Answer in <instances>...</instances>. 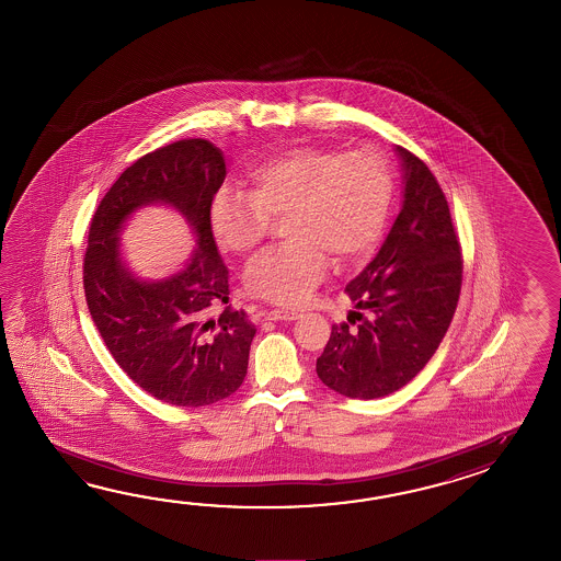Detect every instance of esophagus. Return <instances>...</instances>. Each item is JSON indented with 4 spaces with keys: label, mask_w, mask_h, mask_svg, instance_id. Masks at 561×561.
I'll use <instances>...</instances> for the list:
<instances>
[{
    "label": "esophagus",
    "mask_w": 561,
    "mask_h": 561,
    "mask_svg": "<svg viewBox=\"0 0 561 561\" xmlns=\"http://www.w3.org/2000/svg\"><path fill=\"white\" fill-rule=\"evenodd\" d=\"M298 317L300 314L295 312V310L273 309L264 312L266 321H297Z\"/></svg>",
    "instance_id": "1"
}]
</instances>
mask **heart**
<instances>
[{"instance_id":"b5f03b06","label":"heart","mask_w":561,"mask_h":561,"mask_svg":"<svg viewBox=\"0 0 561 561\" xmlns=\"http://www.w3.org/2000/svg\"><path fill=\"white\" fill-rule=\"evenodd\" d=\"M249 194L218 192L210 228L222 251L249 254L285 218V249L259 256L244 273L252 297L298 307L339 264L365 261L381 239L393 198L387 162L373 152L341 154L300 146L249 172Z\"/></svg>"}]
</instances>
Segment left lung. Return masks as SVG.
Listing matches in <instances>:
<instances>
[{
	"instance_id": "left-lung-1",
	"label": "left lung",
	"mask_w": 561,
	"mask_h": 561,
	"mask_svg": "<svg viewBox=\"0 0 561 561\" xmlns=\"http://www.w3.org/2000/svg\"><path fill=\"white\" fill-rule=\"evenodd\" d=\"M403 204L377 256L346 293L369 319L357 331L333 324L317 375L351 399H379L405 387L435 355L461 290V247L449 204L430 168L394 146ZM360 314V312H358Z\"/></svg>"
}]
</instances>
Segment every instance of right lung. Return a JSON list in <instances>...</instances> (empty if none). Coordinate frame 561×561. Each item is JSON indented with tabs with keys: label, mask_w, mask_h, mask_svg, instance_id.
Listing matches in <instances>:
<instances>
[{
	"label": "right lung",
	"mask_w": 561,
	"mask_h": 561,
	"mask_svg": "<svg viewBox=\"0 0 561 561\" xmlns=\"http://www.w3.org/2000/svg\"><path fill=\"white\" fill-rule=\"evenodd\" d=\"M227 176L215 144L192 138L142 156L112 184L92 218L84 259L85 302L122 370L156 399L204 407L239 389L256 334L228 305V268L210 228V204ZM160 203L192 228L195 249L176 274L134 276L118 237L134 211Z\"/></svg>",
	"instance_id": "add662e5"
}]
</instances>
